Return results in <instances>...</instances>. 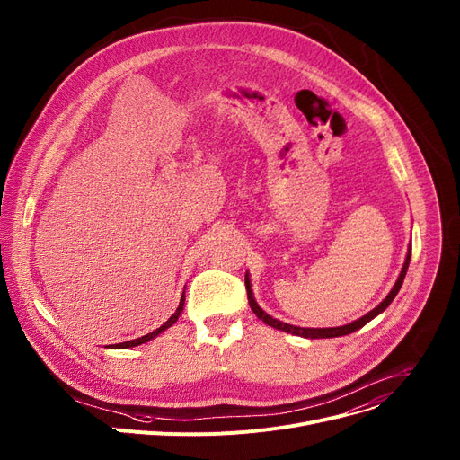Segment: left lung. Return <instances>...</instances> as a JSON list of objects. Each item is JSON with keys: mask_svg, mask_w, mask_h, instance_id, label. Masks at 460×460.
Masks as SVG:
<instances>
[{"mask_svg": "<svg viewBox=\"0 0 460 460\" xmlns=\"http://www.w3.org/2000/svg\"><path fill=\"white\" fill-rule=\"evenodd\" d=\"M409 262H411V250H409V255H407V259H405V264H403V270H402V273H400V278H397V281H395L394 288L390 290V294H388V296H386V297L377 305V307H376L374 311H370V313L366 314V316H362V318H358V320H355V322H351V323H348V325H342V327L305 329V327H296V325L283 323V322H279V320L271 318L270 314H266V313L259 307V305H257V301H255V297H253V292H252V287H250V278L246 275L248 301H250V307H252V311L257 314V318H259V320H262L264 323H268V325H271V327H275V329H279V331H287V332H292V334L303 336V339H332V336H344V334H349V332H353V331H357V329L364 327L366 323H368L370 320H374L379 313H383V311L388 307V305L392 303V299L397 296V292H400V288H402V285H403V279H405V275H407Z\"/></svg>", "mask_w": 460, "mask_h": 460, "instance_id": "left-lung-1", "label": "left lung"}]
</instances>
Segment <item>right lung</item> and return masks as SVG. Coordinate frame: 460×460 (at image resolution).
<instances>
[{
    "instance_id": "add662e5",
    "label": "right lung",
    "mask_w": 460,
    "mask_h": 460,
    "mask_svg": "<svg viewBox=\"0 0 460 460\" xmlns=\"http://www.w3.org/2000/svg\"><path fill=\"white\" fill-rule=\"evenodd\" d=\"M182 305H185V294H182V297H181V301H179L177 311H175V313L168 318V322L163 323L159 329H155V331L146 334V336H140V339H135V341H129V342H121V344H114V346H109V348H133V346H138V344H144V342H147V341H151V339H155V336H157L159 332L166 331L168 327H172V325L177 322V318H179V314H181V311H182Z\"/></svg>"
}]
</instances>
